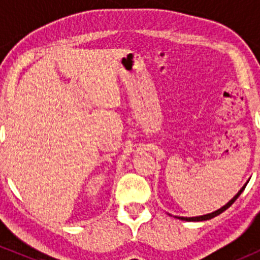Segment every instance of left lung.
I'll use <instances>...</instances> for the list:
<instances>
[{
    "instance_id": "left-lung-1",
    "label": "left lung",
    "mask_w": 260,
    "mask_h": 260,
    "mask_svg": "<svg viewBox=\"0 0 260 260\" xmlns=\"http://www.w3.org/2000/svg\"><path fill=\"white\" fill-rule=\"evenodd\" d=\"M248 182H249V181H246V183H248ZM246 183H245V185L243 186L242 188H240L239 191H238V193H237V195H235L234 198H233L232 200L229 201V203H228V204H225L224 206H221V208H220V209H217V210H215V211L210 212V214H206V215H200V216H192V217H185V216H176V217H177V219H180V220H183V221H204V220H210V219H212V217L217 216V215H220V214H221V212H224L225 210H226V209H229L230 206H232L233 204L235 203V200H237V199L239 198V196H240V193H242L243 191H244V188H245Z\"/></svg>"
}]
</instances>
